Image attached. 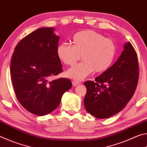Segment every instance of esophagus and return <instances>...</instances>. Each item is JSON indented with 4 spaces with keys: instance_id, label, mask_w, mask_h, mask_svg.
<instances>
[{
    "instance_id": "1",
    "label": "esophagus",
    "mask_w": 147,
    "mask_h": 147,
    "mask_svg": "<svg viewBox=\"0 0 147 147\" xmlns=\"http://www.w3.org/2000/svg\"><path fill=\"white\" fill-rule=\"evenodd\" d=\"M72 83H73V85L74 86H78V85H80V82L76 81V80L73 81V82H72Z\"/></svg>"
}]
</instances>
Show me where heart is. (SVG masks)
<instances>
[{
  "mask_svg": "<svg viewBox=\"0 0 147 147\" xmlns=\"http://www.w3.org/2000/svg\"><path fill=\"white\" fill-rule=\"evenodd\" d=\"M72 45H59L56 49L58 59L66 65H73L82 56L83 61L67 71L69 78L81 80L93 71L103 73L110 67L115 59L116 47L110 39L91 30L78 32L73 35Z\"/></svg>",
  "mask_w": 147,
  "mask_h": 147,
  "instance_id": "b5f03b06",
  "label": "heart"
}]
</instances>
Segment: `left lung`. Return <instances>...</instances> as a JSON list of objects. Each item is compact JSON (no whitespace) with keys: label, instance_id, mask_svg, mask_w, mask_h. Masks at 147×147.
Masks as SVG:
<instances>
[{"label":"left lung","instance_id":"left-lung-1","mask_svg":"<svg viewBox=\"0 0 147 147\" xmlns=\"http://www.w3.org/2000/svg\"><path fill=\"white\" fill-rule=\"evenodd\" d=\"M139 78L138 59L130 42L124 45L121 56L112 66L95 78L86 81L84 106L98 119H106L121 111L132 97Z\"/></svg>","mask_w":147,"mask_h":147}]
</instances>
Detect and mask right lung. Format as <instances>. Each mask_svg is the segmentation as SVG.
<instances>
[{
    "instance_id": "obj_1",
    "label": "right lung",
    "mask_w": 147,
    "mask_h": 147,
    "mask_svg": "<svg viewBox=\"0 0 147 147\" xmlns=\"http://www.w3.org/2000/svg\"><path fill=\"white\" fill-rule=\"evenodd\" d=\"M53 27L32 32L17 44L10 65L12 83L20 104L29 112L47 115L58 108L65 92L70 89V80L50 81L62 72L56 54L59 37Z\"/></svg>"
}]
</instances>
